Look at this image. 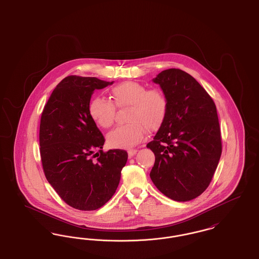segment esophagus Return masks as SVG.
Instances as JSON below:
<instances>
[{
    "instance_id": "esophagus-1",
    "label": "esophagus",
    "mask_w": 259,
    "mask_h": 259,
    "mask_svg": "<svg viewBox=\"0 0 259 259\" xmlns=\"http://www.w3.org/2000/svg\"><path fill=\"white\" fill-rule=\"evenodd\" d=\"M127 152H128L129 157H132V156H134L136 153H137V149H128Z\"/></svg>"
}]
</instances>
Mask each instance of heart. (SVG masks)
Returning a JSON list of instances; mask_svg holds the SVG:
<instances>
[{"instance_id":"1","label":"heart","mask_w":259,"mask_h":259,"mask_svg":"<svg viewBox=\"0 0 259 259\" xmlns=\"http://www.w3.org/2000/svg\"><path fill=\"white\" fill-rule=\"evenodd\" d=\"M112 102L95 97L88 111L94 122L102 128H110L115 118L116 108H129L128 124L112 130L107 137L111 148H130L141 142L148 132L157 131L164 123L169 109L166 95L156 88L148 89L140 82L126 81L112 87L110 91Z\"/></svg>"}]
</instances>
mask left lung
Wrapping results in <instances>:
<instances>
[{
  "mask_svg": "<svg viewBox=\"0 0 259 259\" xmlns=\"http://www.w3.org/2000/svg\"><path fill=\"white\" fill-rule=\"evenodd\" d=\"M168 99V114L148 143L155 162L154 185L167 197L185 202L209 186L222 155L217 108L208 92L180 69L162 71L153 78Z\"/></svg>",
  "mask_w": 259,
  "mask_h": 259,
  "instance_id": "left-lung-1",
  "label": "left lung"
}]
</instances>
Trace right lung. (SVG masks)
I'll return each instance as SVG.
<instances>
[{
    "instance_id": "obj_1",
    "label": "right lung",
    "mask_w": 259,
    "mask_h": 259,
    "mask_svg": "<svg viewBox=\"0 0 259 259\" xmlns=\"http://www.w3.org/2000/svg\"><path fill=\"white\" fill-rule=\"evenodd\" d=\"M112 83L69 75L52 91L41 113L44 172L62 200L74 209L95 210L104 206L114 194L127 162L123 149L103 151L105 138L88 111L93 91Z\"/></svg>"
}]
</instances>
